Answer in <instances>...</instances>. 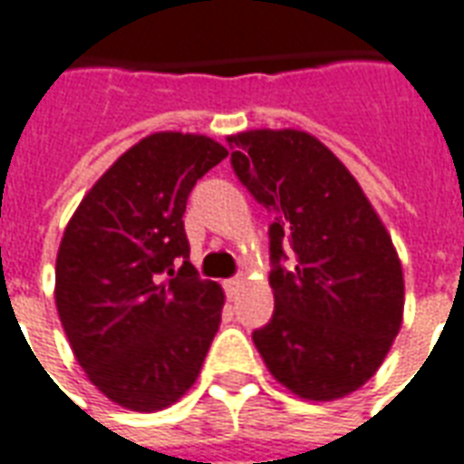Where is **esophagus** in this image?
Segmentation results:
<instances>
[{
	"mask_svg": "<svg viewBox=\"0 0 464 464\" xmlns=\"http://www.w3.org/2000/svg\"><path fill=\"white\" fill-rule=\"evenodd\" d=\"M240 287H243V279H240V277L226 279V282H224V289H226V295H228V296L238 295Z\"/></svg>",
	"mask_w": 464,
	"mask_h": 464,
	"instance_id": "esophagus-1",
	"label": "esophagus"
}]
</instances>
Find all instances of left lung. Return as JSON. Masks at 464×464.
Masks as SVG:
<instances>
[{
	"mask_svg": "<svg viewBox=\"0 0 464 464\" xmlns=\"http://www.w3.org/2000/svg\"><path fill=\"white\" fill-rule=\"evenodd\" d=\"M231 165L270 226L275 314L253 334L279 384L306 401L353 394L387 358L404 318L397 247L350 169L316 136H228ZM292 246L295 267H281Z\"/></svg>",
	"mask_w": 464,
	"mask_h": 464,
	"instance_id": "1",
	"label": "left lung"
}]
</instances>
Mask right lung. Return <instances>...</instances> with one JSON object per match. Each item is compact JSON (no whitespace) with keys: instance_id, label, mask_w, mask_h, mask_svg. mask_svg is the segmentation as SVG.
Masks as SVG:
<instances>
[{"instance_id":"add662e5","label":"right lung","mask_w":464,"mask_h":464,"mask_svg":"<svg viewBox=\"0 0 464 464\" xmlns=\"http://www.w3.org/2000/svg\"><path fill=\"white\" fill-rule=\"evenodd\" d=\"M226 155L199 133H150L99 177L67 221L55 260L60 324L92 384L123 409L175 404L217 335L224 289L187 260L182 217L197 179Z\"/></svg>"}]
</instances>
